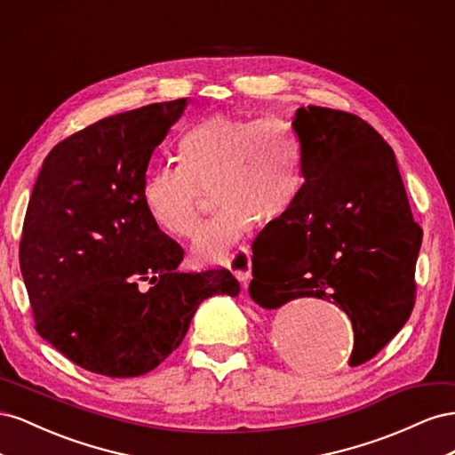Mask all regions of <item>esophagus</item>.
<instances>
[{"label": "esophagus", "mask_w": 455, "mask_h": 455, "mask_svg": "<svg viewBox=\"0 0 455 455\" xmlns=\"http://www.w3.org/2000/svg\"><path fill=\"white\" fill-rule=\"evenodd\" d=\"M228 267L229 271L235 275L237 281H241L243 284H246L252 277V264H251V252L246 246H243L241 251H237L228 259Z\"/></svg>", "instance_id": "esophagus-1"}]
</instances>
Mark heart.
Segmentation results:
<instances>
[{
  "label": "heart",
  "instance_id": "obj_1",
  "mask_svg": "<svg viewBox=\"0 0 455 455\" xmlns=\"http://www.w3.org/2000/svg\"><path fill=\"white\" fill-rule=\"evenodd\" d=\"M178 163L148 176L144 209L163 233L189 239L199 228L203 191H212L218 211L191 249L201 264L229 259L258 220H283L306 184L299 136L291 123L275 117H203L178 140Z\"/></svg>",
  "mask_w": 455,
  "mask_h": 455
}]
</instances>
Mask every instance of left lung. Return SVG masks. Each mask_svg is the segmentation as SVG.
<instances>
[{"label": "left lung", "instance_id": "obj_1", "mask_svg": "<svg viewBox=\"0 0 455 455\" xmlns=\"http://www.w3.org/2000/svg\"><path fill=\"white\" fill-rule=\"evenodd\" d=\"M292 127L304 148V191L256 237L249 294L264 309L332 301L353 323L349 366H359L410 319L423 231L395 151L366 121L307 106Z\"/></svg>", "mask_w": 455, "mask_h": 455}]
</instances>
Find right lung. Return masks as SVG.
<instances>
[{"mask_svg":"<svg viewBox=\"0 0 455 455\" xmlns=\"http://www.w3.org/2000/svg\"><path fill=\"white\" fill-rule=\"evenodd\" d=\"M188 104H149L72 134L34 184L20 273L36 330L94 374H148L180 346L203 299L241 292L228 269L178 271L184 251L144 209L151 154Z\"/></svg>","mask_w":455,"mask_h":455,"instance_id":"right-lung-1","label":"right lung"}]
</instances>
